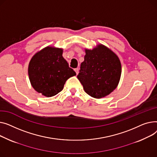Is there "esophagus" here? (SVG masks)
Returning <instances> with one entry per match:
<instances>
[{
  "label": "esophagus",
  "instance_id": "1",
  "mask_svg": "<svg viewBox=\"0 0 157 157\" xmlns=\"http://www.w3.org/2000/svg\"><path fill=\"white\" fill-rule=\"evenodd\" d=\"M74 70H75V71L76 72L77 75H78V68H75Z\"/></svg>",
  "mask_w": 157,
  "mask_h": 157
}]
</instances>
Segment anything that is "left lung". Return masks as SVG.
I'll return each instance as SVG.
<instances>
[{
  "instance_id": "obj_1",
  "label": "left lung",
  "mask_w": 157,
  "mask_h": 157,
  "mask_svg": "<svg viewBox=\"0 0 157 157\" xmlns=\"http://www.w3.org/2000/svg\"><path fill=\"white\" fill-rule=\"evenodd\" d=\"M121 64L117 55L103 45L86 50L77 78L86 93L95 98L105 97L117 87L121 76Z\"/></svg>"
}]
</instances>
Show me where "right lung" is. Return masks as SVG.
Masks as SVG:
<instances>
[{
    "label": "right lung",
    "mask_w": 157,
    "mask_h": 157,
    "mask_svg": "<svg viewBox=\"0 0 157 157\" xmlns=\"http://www.w3.org/2000/svg\"><path fill=\"white\" fill-rule=\"evenodd\" d=\"M62 54V49L47 47L36 53L29 63V75L32 86L46 97L58 94L66 81L76 75Z\"/></svg>",
    "instance_id": "1"
}]
</instances>
